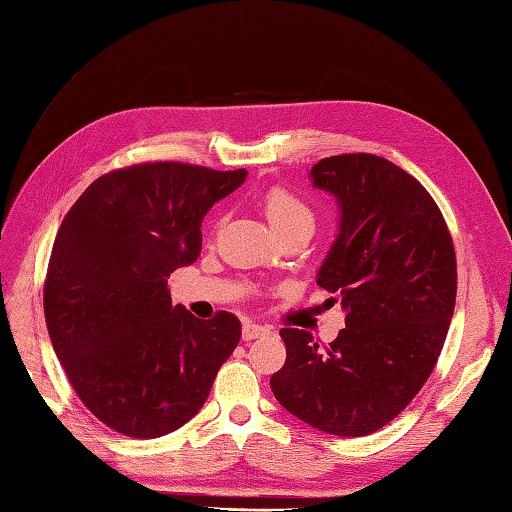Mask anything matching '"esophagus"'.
Here are the masks:
<instances>
[{
  "label": "esophagus",
  "instance_id": "34e87169",
  "mask_svg": "<svg viewBox=\"0 0 512 512\" xmlns=\"http://www.w3.org/2000/svg\"><path fill=\"white\" fill-rule=\"evenodd\" d=\"M269 333H271L269 327H265V324H256V322H245V324H243V331H241L245 342H252V339L265 337V335H269Z\"/></svg>",
  "mask_w": 512,
  "mask_h": 512
}]
</instances>
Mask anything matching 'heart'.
Listing matches in <instances>:
<instances>
[{
  "mask_svg": "<svg viewBox=\"0 0 512 512\" xmlns=\"http://www.w3.org/2000/svg\"><path fill=\"white\" fill-rule=\"evenodd\" d=\"M265 211L269 215V222L273 228L280 232H286L297 226H312L314 228V211L309 209L303 198H299L294 192L286 188H271L265 194Z\"/></svg>",
  "mask_w": 512,
  "mask_h": 512,
  "instance_id": "obj_1",
  "label": "heart"
}]
</instances>
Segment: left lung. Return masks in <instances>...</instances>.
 I'll return each mask as SVG.
<instances>
[{
	"label": "left lung",
	"instance_id": "8db88e82",
	"mask_svg": "<svg viewBox=\"0 0 512 512\" xmlns=\"http://www.w3.org/2000/svg\"><path fill=\"white\" fill-rule=\"evenodd\" d=\"M312 179L342 207L316 284L346 329L329 346L282 329L286 363L271 391L303 423L359 438L391 423L438 363L455 312V245L431 194L374 153L324 158Z\"/></svg>",
	"mask_w": 512,
	"mask_h": 512
}]
</instances>
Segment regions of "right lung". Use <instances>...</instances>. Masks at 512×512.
Listing matches in <instances>:
<instances>
[{
  "mask_svg": "<svg viewBox=\"0 0 512 512\" xmlns=\"http://www.w3.org/2000/svg\"><path fill=\"white\" fill-rule=\"evenodd\" d=\"M247 170L143 162L111 170L61 222L44 280V318L74 393L128 438L179 429L203 408L241 339L230 312L194 318L168 280L203 245L205 213Z\"/></svg>",
  "mask_w": 512,
  "mask_h": 512,
  "instance_id": "add662e5",
  "label": "right lung"
}]
</instances>
